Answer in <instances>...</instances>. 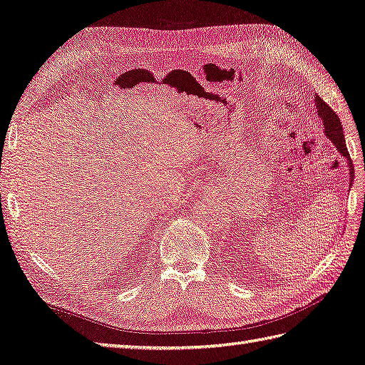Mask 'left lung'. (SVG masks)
Listing matches in <instances>:
<instances>
[{
	"label": "left lung",
	"instance_id": "1",
	"mask_svg": "<svg viewBox=\"0 0 365 365\" xmlns=\"http://www.w3.org/2000/svg\"><path fill=\"white\" fill-rule=\"evenodd\" d=\"M316 99V107H317V113L320 116V120L324 121V127H325V133L327 137L334 143V146L339 149V152L344 157L349 158V168H350V185L353 183L354 179V169H353V162L351 158L349 157V150H346V144H345V138H344V130H342V124L339 116L336 115V112H333V108L329 107L327 103H324V99L320 96H314Z\"/></svg>",
	"mask_w": 365,
	"mask_h": 365
}]
</instances>
